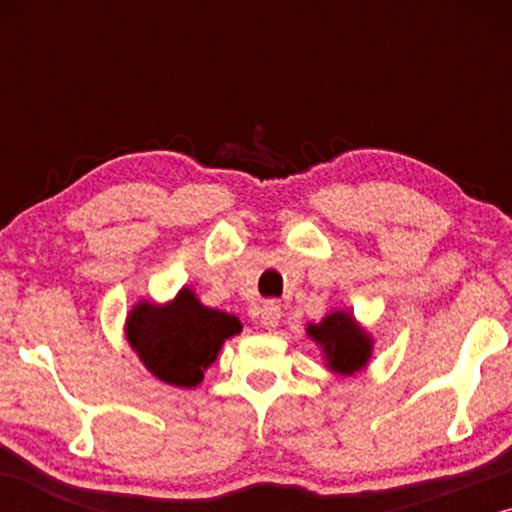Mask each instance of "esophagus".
I'll return each mask as SVG.
<instances>
[{"mask_svg": "<svg viewBox=\"0 0 512 512\" xmlns=\"http://www.w3.org/2000/svg\"><path fill=\"white\" fill-rule=\"evenodd\" d=\"M279 319H282V305L277 303V300H268V303H263L261 307V324L265 328H277Z\"/></svg>", "mask_w": 512, "mask_h": 512, "instance_id": "34e87169", "label": "esophagus"}]
</instances>
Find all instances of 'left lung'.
<instances>
[{
  "mask_svg": "<svg viewBox=\"0 0 512 512\" xmlns=\"http://www.w3.org/2000/svg\"><path fill=\"white\" fill-rule=\"evenodd\" d=\"M307 333L324 347L328 368H333L335 373L352 375L354 370H361L366 366L370 356V340L354 324V319L349 314H328L321 324H310Z\"/></svg>",
  "mask_w": 512,
  "mask_h": 512,
  "instance_id": "obj_1",
  "label": "left lung"
}]
</instances>
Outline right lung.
I'll list each match as a JSON object with an SVG mask.
<instances>
[{
	"label": "right lung",
	"instance_id": "1",
	"mask_svg": "<svg viewBox=\"0 0 512 512\" xmlns=\"http://www.w3.org/2000/svg\"><path fill=\"white\" fill-rule=\"evenodd\" d=\"M130 345L158 380L195 387L212 366L223 340L240 333L237 317L200 305L193 291L181 289L174 303H139L125 328Z\"/></svg>",
	"mask_w": 512,
	"mask_h": 512
}]
</instances>
